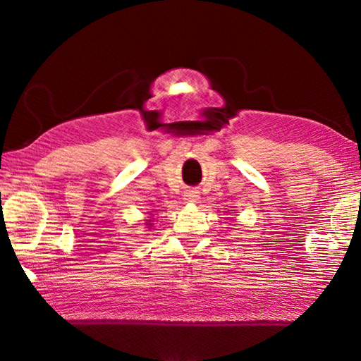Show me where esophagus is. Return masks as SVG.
<instances>
[{
	"mask_svg": "<svg viewBox=\"0 0 361 361\" xmlns=\"http://www.w3.org/2000/svg\"><path fill=\"white\" fill-rule=\"evenodd\" d=\"M198 197H200V195H198V192H197V190H194V189L186 190V192H185V200L189 202V203H197Z\"/></svg>",
	"mask_w": 361,
	"mask_h": 361,
	"instance_id": "34e87169",
	"label": "esophagus"
}]
</instances>
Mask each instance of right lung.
<instances>
[{"instance_id": "1", "label": "right lung", "mask_w": 361, "mask_h": 361, "mask_svg": "<svg viewBox=\"0 0 361 361\" xmlns=\"http://www.w3.org/2000/svg\"><path fill=\"white\" fill-rule=\"evenodd\" d=\"M150 221V220H149ZM145 225H152V224H145Z\"/></svg>"}]
</instances>
